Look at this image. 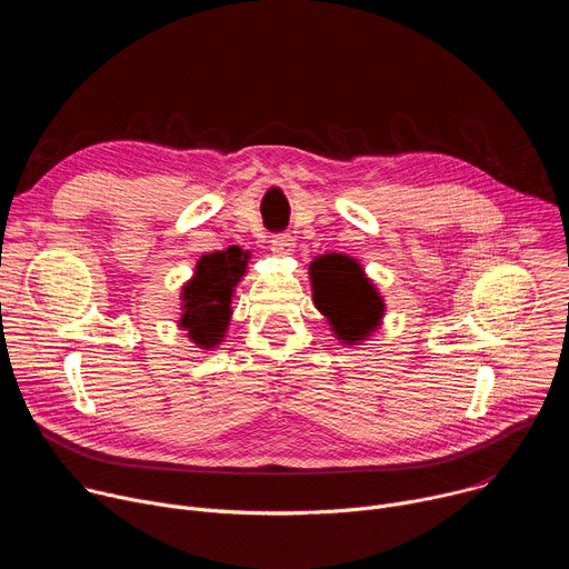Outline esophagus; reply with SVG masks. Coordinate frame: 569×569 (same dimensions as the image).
I'll return each instance as SVG.
<instances>
[{
	"label": "esophagus",
	"mask_w": 569,
	"mask_h": 569,
	"mask_svg": "<svg viewBox=\"0 0 569 569\" xmlns=\"http://www.w3.org/2000/svg\"><path fill=\"white\" fill-rule=\"evenodd\" d=\"M270 242H272V252H274V254H279V257L292 254L295 242H292V236H290V233H274Z\"/></svg>",
	"instance_id": "obj_1"
}]
</instances>
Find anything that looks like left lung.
<instances>
[{
  "label": "left lung",
  "mask_w": 569,
  "mask_h": 569,
  "mask_svg": "<svg viewBox=\"0 0 569 569\" xmlns=\"http://www.w3.org/2000/svg\"><path fill=\"white\" fill-rule=\"evenodd\" d=\"M310 281L317 310L347 345L365 340L380 323L385 303L353 259L327 254L312 261Z\"/></svg>",
  "instance_id": "8db88e82"
}]
</instances>
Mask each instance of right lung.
<instances>
[{"label":"right lung","mask_w":569,"mask_h":569,"mask_svg":"<svg viewBox=\"0 0 569 569\" xmlns=\"http://www.w3.org/2000/svg\"><path fill=\"white\" fill-rule=\"evenodd\" d=\"M250 252L231 246L222 252L204 254L196 266V277L184 286V315L180 327L200 349H213L222 342L229 327L231 295L246 274Z\"/></svg>","instance_id":"add662e5"}]
</instances>
